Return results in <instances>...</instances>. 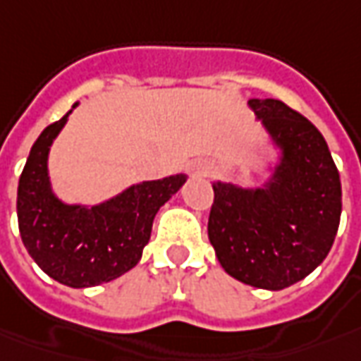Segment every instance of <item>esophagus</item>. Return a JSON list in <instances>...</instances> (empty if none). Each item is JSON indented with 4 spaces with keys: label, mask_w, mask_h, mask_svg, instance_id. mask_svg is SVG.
Returning a JSON list of instances; mask_svg holds the SVG:
<instances>
[{
    "label": "esophagus",
    "mask_w": 361,
    "mask_h": 361,
    "mask_svg": "<svg viewBox=\"0 0 361 361\" xmlns=\"http://www.w3.org/2000/svg\"><path fill=\"white\" fill-rule=\"evenodd\" d=\"M188 175L192 176H206L208 175V166H206V163H202V161H192L190 165H188Z\"/></svg>",
    "instance_id": "1"
}]
</instances>
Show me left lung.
Returning a JSON list of instances; mask_svg holds the SVG:
<instances>
[{
	"instance_id": "8db88e82",
	"label": "left lung",
	"mask_w": 361,
	"mask_h": 361,
	"mask_svg": "<svg viewBox=\"0 0 361 361\" xmlns=\"http://www.w3.org/2000/svg\"><path fill=\"white\" fill-rule=\"evenodd\" d=\"M247 106L267 135L261 185L214 180L208 238L228 275L281 290L330 252L342 214L340 175L322 133L281 100Z\"/></svg>"
}]
</instances>
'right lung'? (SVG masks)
Listing matches in <instances>:
<instances>
[{
	"label": "right lung",
	"mask_w": 361,
	"mask_h": 361,
	"mask_svg": "<svg viewBox=\"0 0 361 361\" xmlns=\"http://www.w3.org/2000/svg\"><path fill=\"white\" fill-rule=\"evenodd\" d=\"M76 106L78 102L72 109ZM72 109L31 147L17 188V220L35 263L62 285L86 289L118 279L137 265L155 214L188 176L133 183L98 204L62 200L52 188L49 155Z\"/></svg>",
	"instance_id": "obj_1"
}]
</instances>
